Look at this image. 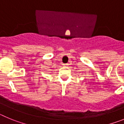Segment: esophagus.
I'll return each instance as SVG.
<instances>
[{"mask_svg": "<svg viewBox=\"0 0 124 124\" xmlns=\"http://www.w3.org/2000/svg\"><path fill=\"white\" fill-rule=\"evenodd\" d=\"M63 65H64V66H68V64H64Z\"/></svg>", "mask_w": 124, "mask_h": 124, "instance_id": "1", "label": "esophagus"}]
</instances>
